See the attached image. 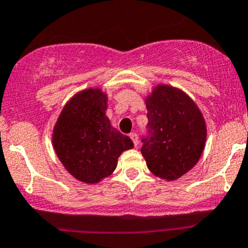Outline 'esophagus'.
Wrapping results in <instances>:
<instances>
[{
    "label": "esophagus",
    "mask_w": 248,
    "mask_h": 248,
    "mask_svg": "<svg viewBox=\"0 0 248 248\" xmlns=\"http://www.w3.org/2000/svg\"><path fill=\"white\" fill-rule=\"evenodd\" d=\"M130 138H131V140L133 141V145H135V146L137 147L138 146V136H137V133H130Z\"/></svg>",
    "instance_id": "esophagus-1"
}]
</instances>
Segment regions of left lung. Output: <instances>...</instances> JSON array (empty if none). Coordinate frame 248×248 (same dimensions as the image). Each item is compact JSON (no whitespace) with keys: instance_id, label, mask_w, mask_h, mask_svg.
I'll list each match as a JSON object with an SVG mask.
<instances>
[{"instance_id":"1","label":"left lung","mask_w":248,"mask_h":248,"mask_svg":"<svg viewBox=\"0 0 248 248\" xmlns=\"http://www.w3.org/2000/svg\"><path fill=\"white\" fill-rule=\"evenodd\" d=\"M146 133L141 154L148 170L166 180H175L196 165L204 148L206 127L189 96L170 86H158L146 100Z\"/></svg>"}]
</instances>
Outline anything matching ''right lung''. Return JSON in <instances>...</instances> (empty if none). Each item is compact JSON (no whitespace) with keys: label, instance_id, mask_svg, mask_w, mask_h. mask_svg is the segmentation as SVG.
<instances>
[{"label":"right lung","instance_id":"obj_1","mask_svg":"<svg viewBox=\"0 0 248 248\" xmlns=\"http://www.w3.org/2000/svg\"><path fill=\"white\" fill-rule=\"evenodd\" d=\"M107 96L100 89L78 93L61 111L53 131L58 158L75 179L96 183L112 173L123 151L133 147L127 136L110 125Z\"/></svg>","mask_w":248,"mask_h":248}]
</instances>
